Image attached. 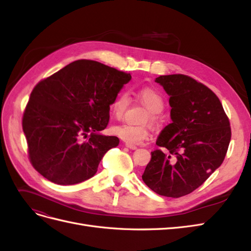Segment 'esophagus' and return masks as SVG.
Listing matches in <instances>:
<instances>
[{
	"label": "esophagus",
	"instance_id": "obj_1",
	"mask_svg": "<svg viewBox=\"0 0 251 251\" xmlns=\"http://www.w3.org/2000/svg\"><path fill=\"white\" fill-rule=\"evenodd\" d=\"M126 147L128 148L130 150H136V149H137V147H136V146H131V144H127V143H126Z\"/></svg>",
	"mask_w": 251,
	"mask_h": 251
}]
</instances>
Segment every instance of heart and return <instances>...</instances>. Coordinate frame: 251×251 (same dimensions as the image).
I'll list each match as a JSON object with an SVG mask.
<instances>
[{
	"label": "heart",
	"instance_id": "b5f03b06",
	"mask_svg": "<svg viewBox=\"0 0 251 251\" xmlns=\"http://www.w3.org/2000/svg\"><path fill=\"white\" fill-rule=\"evenodd\" d=\"M137 96L150 110V119L154 121L156 119V114L161 113L164 109L163 97L156 90L150 87L139 89ZM128 104H130V96L123 91L111 103V113L113 116L117 119L123 118L128 108ZM111 132L113 135L117 136L118 138L131 146H137V144L142 143V141L146 140L150 135V131L147 126H137L126 123L113 126L111 127Z\"/></svg>",
	"mask_w": 251,
	"mask_h": 251
}]
</instances>
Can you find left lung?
Returning a JSON list of instances; mask_svg holds the SVG:
<instances>
[{"label": "left lung", "mask_w": 251, "mask_h": 251, "mask_svg": "<svg viewBox=\"0 0 251 251\" xmlns=\"http://www.w3.org/2000/svg\"><path fill=\"white\" fill-rule=\"evenodd\" d=\"M170 96L172 124L151 151L142 180L156 194L179 198L194 192L222 164L231 130L221 101L206 86L183 74L155 80Z\"/></svg>", "instance_id": "8db88e82"}]
</instances>
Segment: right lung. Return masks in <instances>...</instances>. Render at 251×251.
I'll use <instances>...</instances> for the list:
<instances>
[{"mask_svg":"<svg viewBox=\"0 0 251 251\" xmlns=\"http://www.w3.org/2000/svg\"><path fill=\"white\" fill-rule=\"evenodd\" d=\"M130 73L79 59L34 87L23 116L29 158L43 177L59 185L92 178L107 151L119 144L100 133L110 105Z\"/></svg>","mask_w":251,"mask_h":251,"instance_id":"right-lung-1","label":"right lung"}]
</instances>
